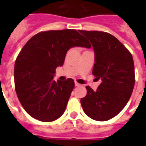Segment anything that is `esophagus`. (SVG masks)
Masks as SVG:
<instances>
[{
    "label": "esophagus",
    "mask_w": 146,
    "mask_h": 146,
    "mask_svg": "<svg viewBox=\"0 0 146 146\" xmlns=\"http://www.w3.org/2000/svg\"><path fill=\"white\" fill-rule=\"evenodd\" d=\"M75 86H80V83H78V82H75Z\"/></svg>",
    "instance_id": "obj_1"
}]
</instances>
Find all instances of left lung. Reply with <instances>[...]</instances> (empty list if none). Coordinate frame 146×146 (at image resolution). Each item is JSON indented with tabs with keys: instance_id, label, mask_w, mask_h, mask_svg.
Listing matches in <instances>:
<instances>
[{
	"instance_id": "obj_1",
	"label": "left lung",
	"mask_w": 146,
	"mask_h": 146,
	"mask_svg": "<svg viewBox=\"0 0 146 146\" xmlns=\"http://www.w3.org/2000/svg\"><path fill=\"white\" fill-rule=\"evenodd\" d=\"M79 32L91 42L95 53L92 74L102 81L96 91L86 86V96L80 102L89 117L106 121L117 115L131 96L135 84L133 59L124 45L111 34Z\"/></svg>"
}]
</instances>
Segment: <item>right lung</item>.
<instances>
[{
    "label": "right lung",
    "instance_id": "right-lung-1",
    "mask_svg": "<svg viewBox=\"0 0 146 146\" xmlns=\"http://www.w3.org/2000/svg\"><path fill=\"white\" fill-rule=\"evenodd\" d=\"M73 47L89 48L86 40L74 29L42 32L32 37L17 57L15 89L27 113L42 122L57 120L64 113L74 81L54 80L57 66Z\"/></svg>",
    "mask_w": 146,
    "mask_h": 146
}]
</instances>
